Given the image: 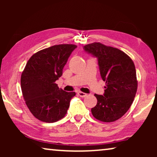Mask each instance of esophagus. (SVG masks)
<instances>
[{
	"label": "esophagus",
	"mask_w": 157,
	"mask_h": 157,
	"mask_svg": "<svg viewBox=\"0 0 157 157\" xmlns=\"http://www.w3.org/2000/svg\"><path fill=\"white\" fill-rule=\"evenodd\" d=\"M78 95L80 96V97H86L87 96V94L86 93H83V92L81 91H78Z\"/></svg>",
	"instance_id": "esophagus-1"
}]
</instances>
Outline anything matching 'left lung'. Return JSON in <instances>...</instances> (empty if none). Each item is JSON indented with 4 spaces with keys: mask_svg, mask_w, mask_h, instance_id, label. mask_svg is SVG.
<instances>
[{
    "mask_svg": "<svg viewBox=\"0 0 157 157\" xmlns=\"http://www.w3.org/2000/svg\"><path fill=\"white\" fill-rule=\"evenodd\" d=\"M83 49L97 58L106 82L104 95L94 94L97 104L91 109L92 114L101 121H117L129 109L136 96L138 81L134 62L122 51L101 43L87 44Z\"/></svg>",
    "mask_w": 157,
    "mask_h": 157,
    "instance_id": "obj_1",
    "label": "left lung"
}]
</instances>
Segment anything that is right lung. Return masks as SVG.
Wrapping results in <instances>:
<instances>
[{"label": "right lung", "mask_w": 157, "mask_h": 157, "mask_svg": "<svg viewBox=\"0 0 157 157\" xmlns=\"http://www.w3.org/2000/svg\"><path fill=\"white\" fill-rule=\"evenodd\" d=\"M74 44H59L34 53L28 61L21 77L23 98L32 114L46 123L58 121L65 117L75 92H66L56 83Z\"/></svg>", "instance_id": "obj_1"}]
</instances>
